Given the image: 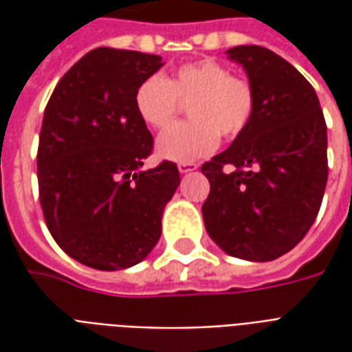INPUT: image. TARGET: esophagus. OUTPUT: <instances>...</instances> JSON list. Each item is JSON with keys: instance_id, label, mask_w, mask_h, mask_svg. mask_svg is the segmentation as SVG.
Wrapping results in <instances>:
<instances>
[{"instance_id": "esophagus-1", "label": "esophagus", "mask_w": 352, "mask_h": 352, "mask_svg": "<svg viewBox=\"0 0 352 352\" xmlns=\"http://www.w3.org/2000/svg\"><path fill=\"white\" fill-rule=\"evenodd\" d=\"M194 169H198V164H194V162H184V164H179V171L181 173H190Z\"/></svg>"}]
</instances>
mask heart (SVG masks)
<instances>
[{"label":"heart","instance_id":"b5f03b06","mask_svg":"<svg viewBox=\"0 0 352 352\" xmlns=\"http://www.w3.org/2000/svg\"><path fill=\"white\" fill-rule=\"evenodd\" d=\"M188 101L190 120L175 124L156 141V153L171 162H194L209 156L221 135L236 139L251 124L256 111V92L247 79L232 75L217 60L186 62L166 79L151 75L135 90V113L153 130H164Z\"/></svg>","mask_w":352,"mask_h":352}]
</instances>
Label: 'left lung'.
<instances>
[{
    "label": "left lung",
    "instance_id": "8db88e82",
    "mask_svg": "<svg viewBox=\"0 0 352 352\" xmlns=\"http://www.w3.org/2000/svg\"><path fill=\"white\" fill-rule=\"evenodd\" d=\"M228 56L245 67L256 111L201 166L211 184L201 213L230 256L270 262L294 249L317 219L328 181L324 115L309 80L273 50L241 45Z\"/></svg>",
    "mask_w": 352,
    "mask_h": 352
}]
</instances>
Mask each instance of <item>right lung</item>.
<instances>
[{"label":"right lung","mask_w":352,"mask_h":352,"mask_svg":"<svg viewBox=\"0 0 352 352\" xmlns=\"http://www.w3.org/2000/svg\"><path fill=\"white\" fill-rule=\"evenodd\" d=\"M162 56L100 47L60 79L45 107L37 181L43 217L62 251L115 272L139 264L162 234L181 183L177 164L141 171L154 139L133 105Z\"/></svg>","instance_id":"right-lung-1"}]
</instances>
